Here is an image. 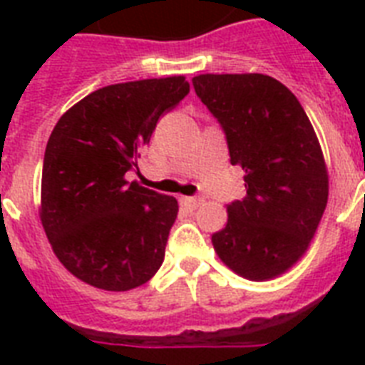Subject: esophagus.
Wrapping results in <instances>:
<instances>
[{"label": "esophagus", "mask_w": 365, "mask_h": 365, "mask_svg": "<svg viewBox=\"0 0 365 365\" xmlns=\"http://www.w3.org/2000/svg\"><path fill=\"white\" fill-rule=\"evenodd\" d=\"M182 205L187 208V210H195L202 205V199H197V197H182Z\"/></svg>", "instance_id": "1"}]
</instances>
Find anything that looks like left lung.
<instances>
[{"label":"left lung","mask_w":365,"mask_h":365,"mask_svg":"<svg viewBox=\"0 0 365 365\" xmlns=\"http://www.w3.org/2000/svg\"><path fill=\"white\" fill-rule=\"evenodd\" d=\"M193 87L246 174V197L227 206L214 250L240 277H278L305 254L328 202L314 128L294 93L263 73H205Z\"/></svg>","instance_id":"8db88e82"}]
</instances>
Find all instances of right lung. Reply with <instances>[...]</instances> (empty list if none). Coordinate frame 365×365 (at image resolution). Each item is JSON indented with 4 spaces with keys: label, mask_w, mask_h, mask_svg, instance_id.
<instances>
[{
    "label": "right lung",
    "mask_w": 365,
    "mask_h": 365,
    "mask_svg": "<svg viewBox=\"0 0 365 365\" xmlns=\"http://www.w3.org/2000/svg\"><path fill=\"white\" fill-rule=\"evenodd\" d=\"M189 94L185 77L94 91L60 117L41 176V223L54 254L83 282L138 288L159 271L178 200L128 182L159 117ZM140 172V170H138Z\"/></svg>",
    "instance_id": "obj_1"
}]
</instances>
